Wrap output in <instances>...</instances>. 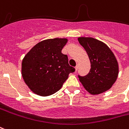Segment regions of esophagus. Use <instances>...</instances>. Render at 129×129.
Listing matches in <instances>:
<instances>
[{"label": "esophagus", "mask_w": 129, "mask_h": 129, "mask_svg": "<svg viewBox=\"0 0 129 129\" xmlns=\"http://www.w3.org/2000/svg\"><path fill=\"white\" fill-rule=\"evenodd\" d=\"M78 68H79V66H77L75 67V70H76V72H77V70H78Z\"/></svg>", "instance_id": "esophagus-1"}]
</instances>
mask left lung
I'll return each instance as SVG.
<instances>
[{
  "instance_id": "left-lung-1",
  "label": "left lung",
  "mask_w": 129,
  "mask_h": 129,
  "mask_svg": "<svg viewBox=\"0 0 129 129\" xmlns=\"http://www.w3.org/2000/svg\"><path fill=\"white\" fill-rule=\"evenodd\" d=\"M91 62V69L85 76L78 75L87 91L99 94L111 87L118 75V64L112 51L105 44L92 38H79Z\"/></svg>"
}]
</instances>
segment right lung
Returning a JSON list of instances; mask_svg holds the SVG:
<instances>
[{"label":"right lung","mask_w":129,"mask_h":129,"mask_svg":"<svg viewBox=\"0 0 129 129\" xmlns=\"http://www.w3.org/2000/svg\"><path fill=\"white\" fill-rule=\"evenodd\" d=\"M67 39L55 38L42 41L25 55L22 75L35 94L47 96L59 91L68 74L75 71L68 63L67 55L61 52Z\"/></svg>","instance_id":"1"}]
</instances>
